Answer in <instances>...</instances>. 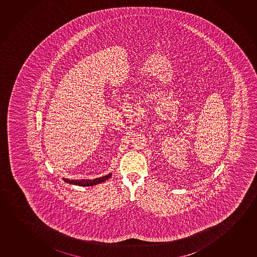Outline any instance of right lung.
Returning a JSON list of instances; mask_svg holds the SVG:
<instances>
[{
    "mask_svg": "<svg viewBox=\"0 0 257 257\" xmlns=\"http://www.w3.org/2000/svg\"><path fill=\"white\" fill-rule=\"evenodd\" d=\"M111 174H107V175H105V176H103V177L96 178L94 180H77V181H75V180H68V179H66V178H64V182H67V183H70V184H74V185H78V186H92L96 185V184H98V183H100V182H105V181H107L108 178H110Z\"/></svg>",
    "mask_w": 257,
    "mask_h": 257,
    "instance_id": "add662e5",
    "label": "right lung"
}]
</instances>
